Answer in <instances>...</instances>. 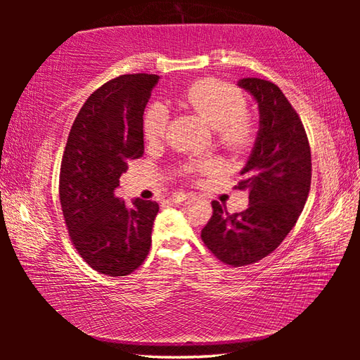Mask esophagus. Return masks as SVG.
Listing matches in <instances>:
<instances>
[{
  "mask_svg": "<svg viewBox=\"0 0 360 360\" xmlns=\"http://www.w3.org/2000/svg\"><path fill=\"white\" fill-rule=\"evenodd\" d=\"M188 198V195L187 193H182V192H176V193H173L172 195V202H174V203H182V202H186V200Z\"/></svg>",
  "mask_w": 360,
  "mask_h": 360,
  "instance_id": "esophagus-1",
  "label": "esophagus"
}]
</instances>
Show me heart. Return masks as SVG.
<instances>
[{"label":"heart","instance_id":"obj_1","mask_svg":"<svg viewBox=\"0 0 360 360\" xmlns=\"http://www.w3.org/2000/svg\"><path fill=\"white\" fill-rule=\"evenodd\" d=\"M182 106L192 109L216 130L219 144L231 150L246 148L251 141L254 125L246 114L245 98L238 89L217 79H202L193 82L179 96ZM168 114L162 105H154L144 115V135L148 141H158L165 135ZM188 173H206L208 163H188Z\"/></svg>","mask_w":360,"mask_h":360}]
</instances>
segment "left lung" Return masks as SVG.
Listing matches in <instances>:
<instances>
[{
    "mask_svg": "<svg viewBox=\"0 0 360 360\" xmlns=\"http://www.w3.org/2000/svg\"><path fill=\"white\" fill-rule=\"evenodd\" d=\"M259 106V131L241 174L238 188L249 192L243 212L225 211L212 202V216L202 230L206 248L231 266H245L266 257L281 245L307 203L311 186V150L295 109L276 84L243 77Z\"/></svg>",
    "mask_w": 360,
    "mask_h": 360,
    "instance_id": "left-lung-1",
    "label": "left lung"
}]
</instances>
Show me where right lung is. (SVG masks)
I'll return each mask as SVG.
<instances>
[{"instance_id":"right-lung-1","label":"right lung","mask_w":360,"mask_h":360,"mask_svg":"<svg viewBox=\"0 0 360 360\" xmlns=\"http://www.w3.org/2000/svg\"><path fill=\"white\" fill-rule=\"evenodd\" d=\"M155 75H124L89 96L71 127L60 168V203L71 241L94 270L127 276L150 249L158 203L115 197L127 162L144 152L143 114Z\"/></svg>"}]
</instances>
